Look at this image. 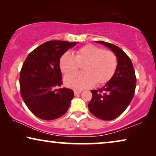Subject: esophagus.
<instances>
[{
	"label": "esophagus",
	"instance_id": "obj_1",
	"mask_svg": "<svg viewBox=\"0 0 156 156\" xmlns=\"http://www.w3.org/2000/svg\"><path fill=\"white\" fill-rule=\"evenodd\" d=\"M81 93H82V91H78V90H74V96H77L79 94H80Z\"/></svg>",
	"mask_w": 156,
	"mask_h": 156
}]
</instances>
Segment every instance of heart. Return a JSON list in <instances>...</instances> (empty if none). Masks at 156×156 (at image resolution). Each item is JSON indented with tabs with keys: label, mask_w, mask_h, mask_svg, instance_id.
<instances>
[{
	"label": "heart",
	"mask_w": 156,
	"mask_h": 156,
	"mask_svg": "<svg viewBox=\"0 0 156 156\" xmlns=\"http://www.w3.org/2000/svg\"><path fill=\"white\" fill-rule=\"evenodd\" d=\"M80 65H84V72H74L65 78L66 86L78 91L91 88L96 83L106 84L116 71L118 59L112 51L89 44L79 49L75 56L67 52L59 59V67L65 74L76 71Z\"/></svg>",
	"instance_id": "obj_1"
}]
</instances>
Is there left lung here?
<instances>
[{"instance_id": "8db88e82", "label": "left lung", "mask_w": 156, "mask_h": 156, "mask_svg": "<svg viewBox=\"0 0 156 156\" xmlns=\"http://www.w3.org/2000/svg\"><path fill=\"white\" fill-rule=\"evenodd\" d=\"M96 42L115 53L118 66L114 75L102 88L91 91L92 98L88 107L94 116L111 121L120 116L133 99L136 85L135 71L131 59L121 48L104 41Z\"/></svg>"}]
</instances>
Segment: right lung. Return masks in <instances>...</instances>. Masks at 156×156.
<instances>
[{
	"label": "right lung",
	"mask_w": 156,
	"mask_h": 156,
	"mask_svg": "<svg viewBox=\"0 0 156 156\" xmlns=\"http://www.w3.org/2000/svg\"><path fill=\"white\" fill-rule=\"evenodd\" d=\"M77 42L52 40L37 47L27 57L20 74V94L30 111L43 120L65 114L74 91L57 88L62 84L59 68L62 55Z\"/></svg>",
	"instance_id": "add662e5"
}]
</instances>
